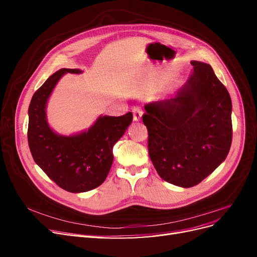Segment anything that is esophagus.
Segmentation results:
<instances>
[{
	"label": "esophagus",
	"instance_id": "esophagus-1",
	"mask_svg": "<svg viewBox=\"0 0 257 257\" xmlns=\"http://www.w3.org/2000/svg\"><path fill=\"white\" fill-rule=\"evenodd\" d=\"M132 111H133V114H134V120L135 121H139L142 119L143 116V110L142 108L139 106H134L133 108H132Z\"/></svg>",
	"mask_w": 257,
	"mask_h": 257
}]
</instances>
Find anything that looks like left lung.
Returning <instances> with one entry per match:
<instances>
[{"mask_svg": "<svg viewBox=\"0 0 257 257\" xmlns=\"http://www.w3.org/2000/svg\"><path fill=\"white\" fill-rule=\"evenodd\" d=\"M194 72L170 98L145 105L148 150L160 177L181 188L198 184L226 159L231 145V99L212 67Z\"/></svg>", "mask_w": 257, "mask_h": 257, "instance_id": "left-lung-1", "label": "left lung"}]
</instances>
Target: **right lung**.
Returning <instances> with one entry per match:
<instances>
[{
	"label": "right lung",
	"instance_id": "1",
	"mask_svg": "<svg viewBox=\"0 0 257 257\" xmlns=\"http://www.w3.org/2000/svg\"><path fill=\"white\" fill-rule=\"evenodd\" d=\"M67 73L82 71L61 68L34 93L29 106L28 142L35 163L52 181L67 192L82 193L105 181L112 165V148L133 121V114H102L88 130L68 136L54 132L46 108L53 89Z\"/></svg>",
	"mask_w": 257,
	"mask_h": 257
}]
</instances>
